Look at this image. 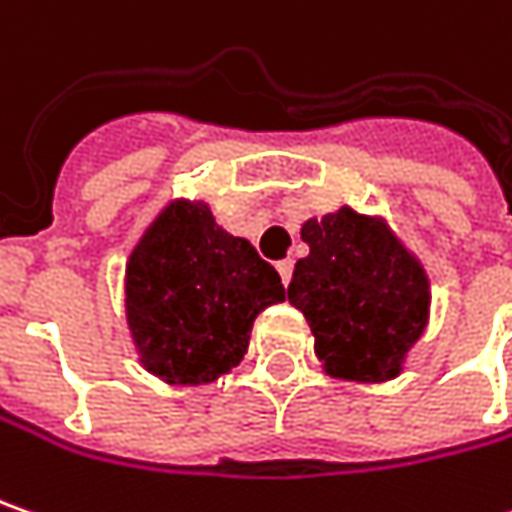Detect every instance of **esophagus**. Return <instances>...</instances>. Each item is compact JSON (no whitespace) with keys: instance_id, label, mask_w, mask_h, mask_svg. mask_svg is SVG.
Masks as SVG:
<instances>
[{"instance_id":"34e87169","label":"esophagus","mask_w":512,"mask_h":512,"mask_svg":"<svg viewBox=\"0 0 512 512\" xmlns=\"http://www.w3.org/2000/svg\"><path fill=\"white\" fill-rule=\"evenodd\" d=\"M276 270H279L282 282H285V285H291V273H294V262H291V259H282V262H276Z\"/></svg>"}]
</instances>
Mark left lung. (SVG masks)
<instances>
[{
    "label": "left lung",
    "instance_id": "obj_1",
    "mask_svg": "<svg viewBox=\"0 0 512 512\" xmlns=\"http://www.w3.org/2000/svg\"><path fill=\"white\" fill-rule=\"evenodd\" d=\"M288 299L314 334L322 371L348 383H386L406 366L429 325L432 288L423 262L389 221L348 204L308 218Z\"/></svg>",
    "mask_w": 512,
    "mask_h": 512
}]
</instances>
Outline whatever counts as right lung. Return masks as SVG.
<instances>
[{"mask_svg":"<svg viewBox=\"0 0 512 512\" xmlns=\"http://www.w3.org/2000/svg\"><path fill=\"white\" fill-rule=\"evenodd\" d=\"M285 302L279 273L207 201L172 198L126 259L123 308L138 363L169 386H207L247 354L253 320Z\"/></svg>","mask_w":512,"mask_h":512,"instance_id":"obj_1","label":"right lung"}]
</instances>
